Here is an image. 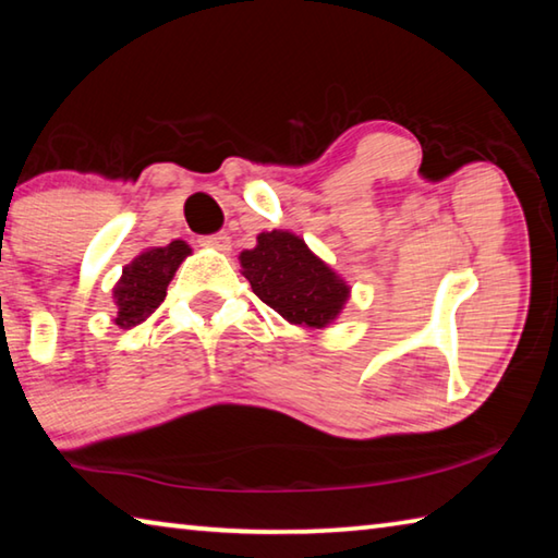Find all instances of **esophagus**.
Returning <instances> with one entry per match:
<instances>
[{"instance_id": "34e87169", "label": "esophagus", "mask_w": 558, "mask_h": 558, "mask_svg": "<svg viewBox=\"0 0 558 558\" xmlns=\"http://www.w3.org/2000/svg\"><path fill=\"white\" fill-rule=\"evenodd\" d=\"M199 243L204 245V248H214V251H221V253L231 251V235L229 233L204 235V239H199Z\"/></svg>"}]
</instances>
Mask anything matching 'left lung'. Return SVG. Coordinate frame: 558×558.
Wrapping results in <instances>:
<instances>
[{
    "label": "left lung",
    "instance_id": "left-lung-1",
    "mask_svg": "<svg viewBox=\"0 0 558 558\" xmlns=\"http://www.w3.org/2000/svg\"><path fill=\"white\" fill-rule=\"evenodd\" d=\"M239 258L253 292L290 325L327 327L347 305V282L295 233L263 231Z\"/></svg>",
    "mask_w": 558,
    "mask_h": 558
}]
</instances>
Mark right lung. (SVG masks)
I'll list each match as a JSON object with an SVG mask.
<instances>
[{
    "label": "right lung",
    "mask_w": 558,
    "mask_h": 558,
    "mask_svg": "<svg viewBox=\"0 0 558 558\" xmlns=\"http://www.w3.org/2000/svg\"><path fill=\"white\" fill-rule=\"evenodd\" d=\"M192 253L184 241H172L162 248H147L122 268L118 286L112 288L118 315L116 325L128 329L143 323L147 315H153L159 302L167 295L169 280L174 278L177 268Z\"/></svg>",
    "instance_id": "1"
}]
</instances>
